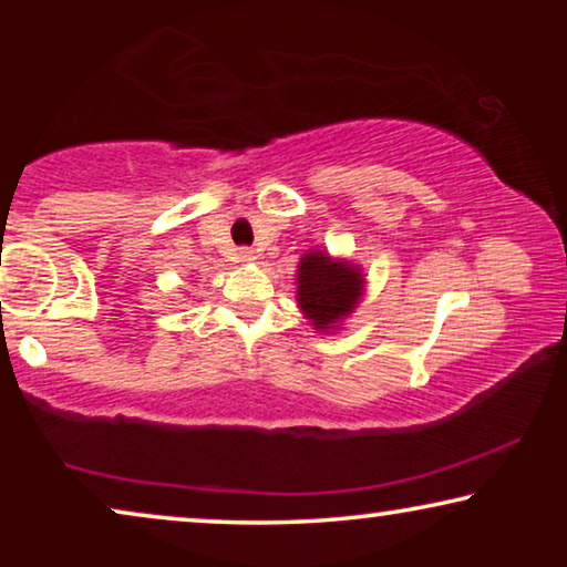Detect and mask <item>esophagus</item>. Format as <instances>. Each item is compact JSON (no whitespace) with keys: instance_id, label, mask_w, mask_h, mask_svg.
Returning <instances> with one entry per match:
<instances>
[{"instance_id":"obj_1","label":"esophagus","mask_w":567,"mask_h":567,"mask_svg":"<svg viewBox=\"0 0 567 567\" xmlns=\"http://www.w3.org/2000/svg\"><path fill=\"white\" fill-rule=\"evenodd\" d=\"M239 260H243V262H252V260H255V252H252V250H239Z\"/></svg>"}]
</instances>
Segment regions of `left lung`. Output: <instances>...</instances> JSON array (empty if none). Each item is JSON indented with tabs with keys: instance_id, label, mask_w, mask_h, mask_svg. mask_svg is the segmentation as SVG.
<instances>
[{
	"instance_id": "left-lung-1",
	"label": "left lung",
	"mask_w": 567,
	"mask_h": 567,
	"mask_svg": "<svg viewBox=\"0 0 567 567\" xmlns=\"http://www.w3.org/2000/svg\"><path fill=\"white\" fill-rule=\"evenodd\" d=\"M297 301L315 330H336L363 293V274L348 260L312 250L299 260Z\"/></svg>"
}]
</instances>
